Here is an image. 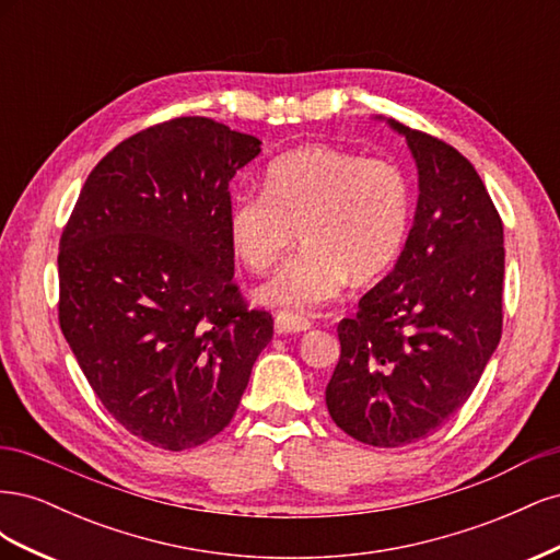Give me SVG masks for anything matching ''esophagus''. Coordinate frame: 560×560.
Segmentation results:
<instances>
[{"instance_id":"1","label":"esophagus","mask_w":560,"mask_h":560,"mask_svg":"<svg viewBox=\"0 0 560 560\" xmlns=\"http://www.w3.org/2000/svg\"><path fill=\"white\" fill-rule=\"evenodd\" d=\"M311 329V319L294 313H278L276 315V331L278 334H299Z\"/></svg>"}]
</instances>
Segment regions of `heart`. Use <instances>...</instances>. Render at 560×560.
<instances>
[{
  "label": "heart",
  "mask_w": 560,
  "mask_h": 560,
  "mask_svg": "<svg viewBox=\"0 0 560 560\" xmlns=\"http://www.w3.org/2000/svg\"><path fill=\"white\" fill-rule=\"evenodd\" d=\"M229 243L266 273L296 241L303 249L257 292L266 306L308 313L393 266L411 229V182L389 159L306 144L268 163L264 191L233 196Z\"/></svg>",
  "instance_id": "heart-1"
}]
</instances>
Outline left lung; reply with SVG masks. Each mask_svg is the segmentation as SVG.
<instances>
[{
    "mask_svg": "<svg viewBox=\"0 0 560 560\" xmlns=\"http://www.w3.org/2000/svg\"><path fill=\"white\" fill-rule=\"evenodd\" d=\"M418 165V208L395 268L338 322L327 385L352 439L399 448L463 409L502 336V219L474 165L432 135L389 121Z\"/></svg>",
    "mask_w": 560,
    "mask_h": 560,
    "instance_id": "1",
    "label": "left lung"
}]
</instances>
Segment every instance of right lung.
<instances>
[{
	"instance_id": "add662e5",
	"label": "right lung",
	"mask_w": 560,
	"mask_h": 560,
	"mask_svg": "<svg viewBox=\"0 0 560 560\" xmlns=\"http://www.w3.org/2000/svg\"><path fill=\"white\" fill-rule=\"evenodd\" d=\"M254 135L206 116L135 132L100 161L62 229L60 329L105 409L165 451L222 432L273 317L233 282L229 182Z\"/></svg>"
}]
</instances>
